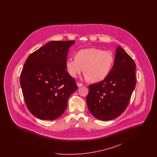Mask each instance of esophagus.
I'll use <instances>...</instances> for the list:
<instances>
[{
  "label": "esophagus",
  "instance_id": "esophagus-1",
  "mask_svg": "<svg viewBox=\"0 0 157 157\" xmlns=\"http://www.w3.org/2000/svg\"><path fill=\"white\" fill-rule=\"evenodd\" d=\"M76 85H77V86H78V87H81L82 86H83V85L81 83H79V82H78L77 83H76Z\"/></svg>",
  "mask_w": 157,
  "mask_h": 157
}]
</instances>
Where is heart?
Masks as SVG:
<instances>
[{
  "mask_svg": "<svg viewBox=\"0 0 157 157\" xmlns=\"http://www.w3.org/2000/svg\"><path fill=\"white\" fill-rule=\"evenodd\" d=\"M113 62L111 52L90 48L77 52L74 59H67L65 66L68 74L73 78H76L83 71L86 79L99 82L109 75Z\"/></svg>",
  "mask_w": 157,
  "mask_h": 157,
  "instance_id": "1",
  "label": "heart"
}]
</instances>
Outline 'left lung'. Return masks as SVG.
<instances>
[{
    "mask_svg": "<svg viewBox=\"0 0 157 157\" xmlns=\"http://www.w3.org/2000/svg\"><path fill=\"white\" fill-rule=\"evenodd\" d=\"M135 69L134 60L120 46L117 47L109 75L89 86L86 104L95 118L109 121L124 112L136 85Z\"/></svg>",
    "mask_w": 157,
    "mask_h": 157,
    "instance_id": "left-lung-1",
    "label": "left lung"
}]
</instances>
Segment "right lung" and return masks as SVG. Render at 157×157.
I'll list each match as a JSON object with an SVG mask.
<instances>
[{
	"label": "right lung",
	"instance_id": "add662e5",
	"mask_svg": "<svg viewBox=\"0 0 157 157\" xmlns=\"http://www.w3.org/2000/svg\"><path fill=\"white\" fill-rule=\"evenodd\" d=\"M75 42H49L31 53L25 63L20 78L23 95L29 111L40 120L58 118L78 89L65 66L69 49Z\"/></svg>",
	"mask_w": 157,
	"mask_h": 157
}]
</instances>
